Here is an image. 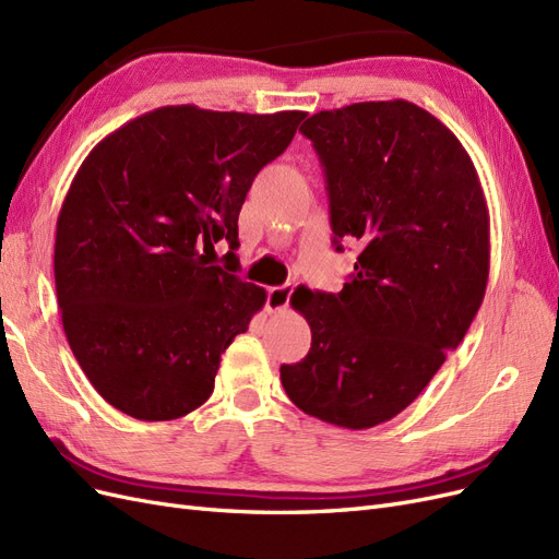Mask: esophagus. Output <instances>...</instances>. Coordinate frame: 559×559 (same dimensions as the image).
<instances>
[{"label":"esophagus","instance_id":"1","mask_svg":"<svg viewBox=\"0 0 559 559\" xmlns=\"http://www.w3.org/2000/svg\"><path fill=\"white\" fill-rule=\"evenodd\" d=\"M294 286L284 284V286H270L267 298H265V308L267 312H282L286 306H289Z\"/></svg>","mask_w":559,"mask_h":559}]
</instances>
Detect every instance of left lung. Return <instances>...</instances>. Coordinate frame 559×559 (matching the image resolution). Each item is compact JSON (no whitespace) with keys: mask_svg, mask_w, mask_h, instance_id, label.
Returning a JSON list of instances; mask_svg holds the SVG:
<instances>
[{"mask_svg":"<svg viewBox=\"0 0 559 559\" xmlns=\"http://www.w3.org/2000/svg\"><path fill=\"white\" fill-rule=\"evenodd\" d=\"M300 132L324 167L335 249L361 251L341 294L294 292L312 347L280 380L302 413L370 429L464 341L489 275L487 202L462 142L408 99L319 111Z\"/></svg>","mask_w":559,"mask_h":559,"instance_id":"8db88e82","label":"left lung"}]
</instances>
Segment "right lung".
Returning a JSON list of instances; mask_svg holds the SVG:
<instances>
[{
	"label": "right lung",
	"instance_id": "1",
	"mask_svg": "<svg viewBox=\"0 0 559 559\" xmlns=\"http://www.w3.org/2000/svg\"><path fill=\"white\" fill-rule=\"evenodd\" d=\"M302 118L160 107L81 163L58 216L56 294L67 343L116 411L167 421L214 392L222 354L265 289L210 257L226 240L233 263L251 181Z\"/></svg>",
	"mask_w": 559,
	"mask_h": 559
}]
</instances>
